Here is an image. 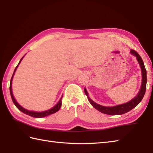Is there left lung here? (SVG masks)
I'll use <instances>...</instances> for the list:
<instances>
[{
	"mask_svg": "<svg viewBox=\"0 0 153 153\" xmlns=\"http://www.w3.org/2000/svg\"><path fill=\"white\" fill-rule=\"evenodd\" d=\"M130 53L132 54H134V56H135L136 58H137V59L139 63V65H140L141 68L142 84H141L140 91H139L137 95L136 96L134 99H132L128 102L123 104V105L112 106V107H106V106L99 105L98 104L93 102V100L89 97L88 93L87 92V90L85 89V91H85V95L87 96V99H88L91 105L94 108H96L97 110H99V112L106 114H108V115L123 114L128 112L133 108H134L135 106H137L138 105V104L141 101L143 98L145 91H146V85H147V71H146L143 61L141 57L139 56V54L137 53V52H136L135 50L131 49Z\"/></svg>",
	"mask_w": 153,
	"mask_h": 153,
	"instance_id": "8db88e82",
	"label": "left lung"
}]
</instances>
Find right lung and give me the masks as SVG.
Here are the masks:
<instances>
[{"instance_id": "obj_1", "label": "right lung", "mask_w": 153, "mask_h": 153, "mask_svg": "<svg viewBox=\"0 0 153 153\" xmlns=\"http://www.w3.org/2000/svg\"><path fill=\"white\" fill-rule=\"evenodd\" d=\"M22 58L20 60V61H19V62L18 63V64L17 65V66L16 67L15 70H14V72L16 70V68H18V65L19 64V63L21 62V61L22 60ZM14 74H13L12 76V78H11V80H10V95H11V97H12V100L13 102H14V104L15 105V106L17 107V108H18V110H20L21 112H24V114H25L27 115H29L30 116H32V117H34V118H43V117H45V116H48V115H51L52 114H54L55 112H56L57 111H58L59 110V109L60 108V107L62 106V98L60 99V100H59V102H58L56 105H55L53 108H52L50 110H47V111H44V112H33V111H29V110L25 109L23 108V107H22L20 105H19V104L16 102V100H15L14 96H13V94H12V78H13V76H14Z\"/></svg>"}]
</instances>
